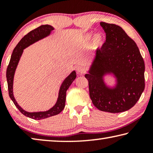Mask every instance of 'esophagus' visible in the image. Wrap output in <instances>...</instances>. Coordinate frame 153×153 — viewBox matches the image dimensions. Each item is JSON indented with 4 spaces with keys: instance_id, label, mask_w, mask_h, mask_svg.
I'll return each mask as SVG.
<instances>
[{
    "instance_id": "esophagus-1",
    "label": "esophagus",
    "mask_w": 153,
    "mask_h": 153,
    "mask_svg": "<svg viewBox=\"0 0 153 153\" xmlns=\"http://www.w3.org/2000/svg\"><path fill=\"white\" fill-rule=\"evenodd\" d=\"M77 72H78L79 74H83L85 73V69L83 68L82 67H77Z\"/></svg>"
}]
</instances>
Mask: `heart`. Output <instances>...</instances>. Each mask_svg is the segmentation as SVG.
Segmentation results:
<instances>
[{
  "mask_svg": "<svg viewBox=\"0 0 153 153\" xmlns=\"http://www.w3.org/2000/svg\"><path fill=\"white\" fill-rule=\"evenodd\" d=\"M92 38V34H88L86 35V38H85V42L88 43L90 42V40H91ZM105 37V36L101 33H98L96 35L94 38L92 40V46L94 48H98L102 46V45L104 44Z\"/></svg>",
  "mask_w": 153,
  "mask_h": 153,
  "instance_id": "1",
  "label": "heart"
}]
</instances>
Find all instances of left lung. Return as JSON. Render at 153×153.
<instances>
[{
    "label": "left lung",
    "instance_id": "1",
    "mask_svg": "<svg viewBox=\"0 0 153 153\" xmlns=\"http://www.w3.org/2000/svg\"><path fill=\"white\" fill-rule=\"evenodd\" d=\"M106 40L98 48L88 74L89 94L98 109L121 113L133 107L145 87L144 62L136 42L119 25L100 22ZM106 73L117 77L116 88L110 89L102 79Z\"/></svg>",
    "mask_w": 153,
    "mask_h": 153
}]
</instances>
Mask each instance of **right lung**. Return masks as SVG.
Wrapping results in <instances>:
<instances>
[{
  "label": "right lung",
  "mask_w": 153,
  "mask_h": 153,
  "mask_svg": "<svg viewBox=\"0 0 153 153\" xmlns=\"http://www.w3.org/2000/svg\"><path fill=\"white\" fill-rule=\"evenodd\" d=\"M54 28L49 25H42L40 27L36 28L33 30H32L26 35L24 36L17 44V46L14 48L13 53L11 55V59H10L9 65L7 69V84H8V90H9V95L13 102L19 111L23 115L26 117L32 118L33 120H42V119L48 118L52 117V116L56 115L60 113L63 110L65 105V99H66V92L70 85L76 79V72L73 71L64 80L60 88L59 93V97L55 105L50 110L45 112H37V113H29L24 111L21 108L19 105L17 104L16 100H15L13 97V77L15 74V69L19 63L21 56L22 55L23 51L25 48L27 47L32 44L34 43L36 41L39 40L42 38L46 37L50 34L52 30Z\"/></svg>",
  "instance_id": "add662e5"
}]
</instances>
